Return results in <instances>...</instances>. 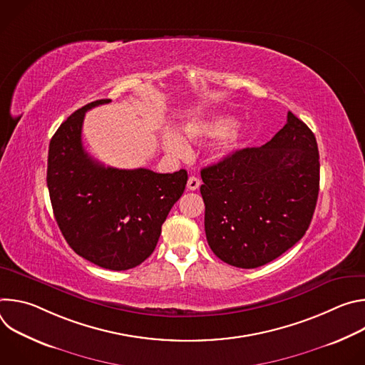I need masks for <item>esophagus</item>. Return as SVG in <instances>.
<instances>
[{"label":"esophagus","instance_id":"1","mask_svg":"<svg viewBox=\"0 0 365 365\" xmlns=\"http://www.w3.org/2000/svg\"><path fill=\"white\" fill-rule=\"evenodd\" d=\"M199 186H200V180L196 176H190L187 179V189L189 190H196V189H199Z\"/></svg>","mask_w":365,"mask_h":365}]
</instances>
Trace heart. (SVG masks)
I'll return each mask as SVG.
<instances>
[{
  "label": "heart",
  "mask_w": 365,
  "mask_h": 365,
  "mask_svg": "<svg viewBox=\"0 0 365 365\" xmlns=\"http://www.w3.org/2000/svg\"><path fill=\"white\" fill-rule=\"evenodd\" d=\"M234 125H235V120L232 117L214 115L210 118H202V120H195L187 123L185 127V134H186V138L190 141L200 140L205 137L222 135L217 145V153L218 155H224L231 153L238 145L240 135L235 131H231ZM163 145L166 151L173 155H182L187 151L186 140L173 131L165 134Z\"/></svg>",
  "instance_id": "heart-1"
}]
</instances>
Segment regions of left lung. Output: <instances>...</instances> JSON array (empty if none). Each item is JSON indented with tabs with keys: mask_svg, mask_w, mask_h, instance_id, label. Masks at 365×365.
<instances>
[{
	"mask_svg": "<svg viewBox=\"0 0 365 365\" xmlns=\"http://www.w3.org/2000/svg\"><path fill=\"white\" fill-rule=\"evenodd\" d=\"M205 232L214 254L240 269L264 266L307 231L319 193L315 134L290 111L264 145L200 170Z\"/></svg>",
	"mask_w": 365,
	"mask_h": 365,
	"instance_id": "left-lung-1",
	"label": "left lung"
}]
</instances>
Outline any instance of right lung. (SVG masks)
<instances>
[{
	"instance_id": "1",
	"label": "right lung",
	"mask_w": 365,
	"mask_h": 365,
	"mask_svg": "<svg viewBox=\"0 0 365 365\" xmlns=\"http://www.w3.org/2000/svg\"><path fill=\"white\" fill-rule=\"evenodd\" d=\"M108 102L93 101L75 111L51 137L47 187L71 248L102 269L121 272L151 255L187 173L125 170L93 160L82 145L85 113Z\"/></svg>"
}]
</instances>
